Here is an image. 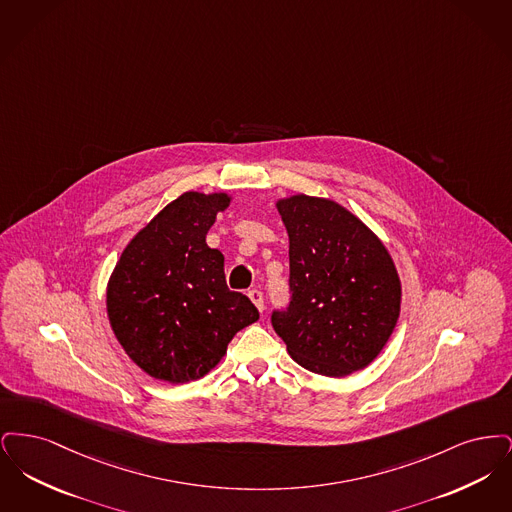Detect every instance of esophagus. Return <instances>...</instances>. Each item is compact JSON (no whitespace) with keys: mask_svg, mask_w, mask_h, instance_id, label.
Wrapping results in <instances>:
<instances>
[{"mask_svg":"<svg viewBox=\"0 0 512 512\" xmlns=\"http://www.w3.org/2000/svg\"><path fill=\"white\" fill-rule=\"evenodd\" d=\"M249 295V299L253 301V305L263 313V309H265V299H263V293L259 292V290H249L247 292Z\"/></svg>","mask_w":512,"mask_h":512,"instance_id":"1","label":"esophagus"}]
</instances>
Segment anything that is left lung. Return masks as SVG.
Masks as SVG:
<instances>
[{
	"label": "left lung",
	"mask_w": 512,
	"mask_h": 512,
	"mask_svg": "<svg viewBox=\"0 0 512 512\" xmlns=\"http://www.w3.org/2000/svg\"><path fill=\"white\" fill-rule=\"evenodd\" d=\"M276 209L290 238L288 311L274 332L297 365L343 378L370 365L401 313V280L382 240L328 197H280Z\"/></svg>",
	"instance_id": "1"
}]
</instances>
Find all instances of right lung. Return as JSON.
Wrapping results in <instances>:
<instances>
[{
	"label": "right lung",
	"mask_w": 512,
	"mask_h": 512,
	"mask_svg": "<svg viewBox=\"0 0 512 512\" xmlns=\"http://www.w3.org/2000/svg\"><path fill=\"white\" fill-rule=\"evenodd\" d=\"M226 192H186L122 249L107 282L115 338L147 376L186 384L219 365L232 338L259 320L244 293L230 292L224 255L205 238L226 211Z\"/></svg>",
	"instance_id": "add662e5"
}]
</instances>
